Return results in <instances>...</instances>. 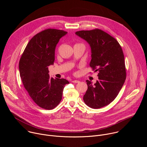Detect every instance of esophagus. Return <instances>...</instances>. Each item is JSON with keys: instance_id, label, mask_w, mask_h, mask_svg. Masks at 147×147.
<instances>
[{"instance_id": "esophagus-1", "label": "esophagus", "mask_w": 147, "mask_h": 147, "mask_svg": "<svg viewBox=\"0 0 147 147\" xmlns=\"http://www.w3.org/2000/svg\"><path fill=\"white\" fill-rule=\"evenodd\" d=\"M72 82H73V83H79L80 81H78V80H73V81H72Z\"/></svg>"}]
</instances>
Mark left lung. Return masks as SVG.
<instances>
[{"mask_svg":"<svg viewBox=\"0 0 147 147\" xmlns=\"http://www.w3.org/2000/svg\"><path fill=\"white\" fill-rule=\"evenodd\" d=\"M76 34L90 45V66L98 71L99 80L94 85L86 80L88 89L83 100L93 109L105 107L116 98L126 78L122 49L116 39L99 29L79 31Z\"/></svg>","mask_w":147,"mask_h":147,"instance_id":"obj_1","label":"left lung"}]
</instances>
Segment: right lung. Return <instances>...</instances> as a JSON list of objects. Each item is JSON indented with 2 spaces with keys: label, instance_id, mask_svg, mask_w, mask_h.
Instances as JSON below:
<instances>
[{
  "label": "right lung",
  "instance_id": "obj_1",
  "mask_svg": "<svg viewBox=\"0 0 147 147\" xmlns=\"http://www.w3.org/2000/svg\"><path fill=\"white\" fill-rule=\"evenodd\" d=\"M67 32L47 29L34 36L19 61V71L24 87L38 105L51 110L61 100L63 91L69 82L64 78H49L48 66L55 61L56 47Z\"/></svg>",
  "mask_w": 147,
  "mask_h": 147
}]
</instances>
